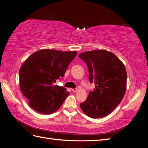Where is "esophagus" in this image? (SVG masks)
I'll list each match as a JSON object with an SVG mask.
<instances>
[{
    "label": "esophagus",
    "instance_id": "1",
    "mask_svg": "<svg viewBox=\"0 0 148 148\" xmlns=\"http://www.w3.org/2000/svg\"><path fill=\"white\" fill-rule=\"evenodd\" d=\"M72 91H73L74 92H76L77 91V89H76V88H74V89H72Z\"/></svg>",
    "mask_w": 148,
    "mask_h": 148
}]
</instances>
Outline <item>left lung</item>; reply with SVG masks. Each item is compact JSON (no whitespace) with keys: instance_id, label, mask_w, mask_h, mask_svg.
Wrapping results in <instances>:
<instances>
[{"instance_id":"obj_1","label":"left lung","mask_w":148,"mask_h":148,"mask_svg":"<svg viewBox=\"0 0 148 148\" xmlns=\"http://www.w3.org/2000/svg\"><path fill=\"white\" fill-rule=\"evenodd\" d=\"M89 71V79L95 88L89 92L82 110L92 119H99L112 113L124 97L127 71L124 64L114 53L105 50H94L79 55Z\"/></svg>"}]
</instances>
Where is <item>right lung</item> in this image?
I'll use <instances>...</instances> for the list:
<instances>
[{
    "label": "right lung",
    "instance_id": "add662e5",
    "mask_svg": "<svg viewBox=\"0 0 148 148\" xmlns=\"http://www.w3.org/2000/svg\"><path fill=\"white\" fill-rule=\"evenodd\" d=\"M76 55V51L42 49L25 61L19 69V85L31 108L49 115L60 107L69 92L55 82L64 76Z\"/></svg>",
    "mask_w": 148,
    "mask_h": 148
}]
</instances>
